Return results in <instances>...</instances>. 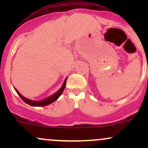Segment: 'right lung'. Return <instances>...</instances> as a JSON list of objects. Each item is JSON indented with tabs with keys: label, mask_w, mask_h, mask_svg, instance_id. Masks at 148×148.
Wrapping results in <instances>:
<instances>
[{
	"label": "right lung",
	"mask_w": 148,
	"mask_h": 148,
	"mask_svg": "<svg viewBox=\"0 0 148 148\" xmlns=\"http://www.w3.org/2000/svg\"><path fill=\"white\" fill-rule=\"evenodd\" d=\"M67 78H66V79L64 80V84H63V85H62V86L61 87L60 89L57 92H56L55 94L53 95L52 96L49 97H48V98H47V99L42 100V101H32V100L26 99V98H25L24 97L22 96L20 94V93L18 92L17 90H16V89H15V90H16V92H17L18 96L21 97V99H22V100H23L25 103H28V104H29V105H30V106H47V105L50 104V103H53V101H55L56 100H57L58 98L61 95V94H62V92L64 91V88H65L66 81H67Z\"/></svg>",
	"instance_id": "right-lung-1"
}]
</instances>
